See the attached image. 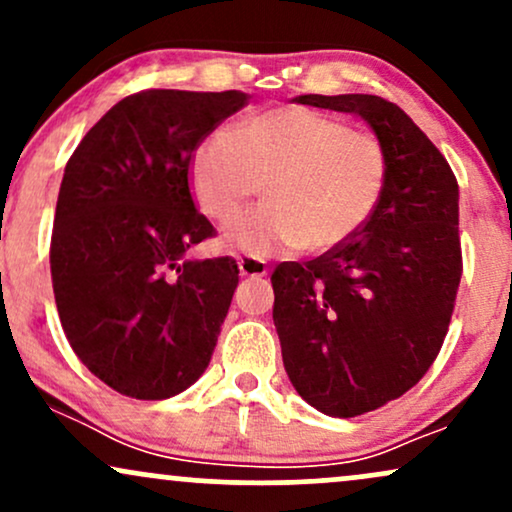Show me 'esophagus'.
I'll use <instances>...</instances> for the list:
<instances>
[{
  "label": "esophagus",
  "instance_id": "1",
  "mask_svg": "<svg viewBox=\"0 0 512 512\" xmlns=\"http://www.w3.org/2000/svg\"><path fill=\"white\" fill-rule=\"evenodd\" d=\"M238 269H240V276H250V279H255V276H267V264L250 255L240 257Z\"/></svg>",
  "mask_w": 512,
  "mask_h": 512
}]
</instances>
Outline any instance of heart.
Segmentation results:
<instances>
[{"label": "heart", "instance_id": "b5f03b06", "mask_svg": "<svg viewBox=\"0 0 512 512\" xmlns=\"http://www.w3.org/2000/svg\"><path fill=\"white\" fill-rule=\"evenodd\" d=\"M385 185L383 144L308 108L267 110L209 134L190 161L192 197L216 223L231 221L262 187L267 204L226 231V243L250 257L337 248L373 216Z\"/></svg>", "mask_w": 512, "mask_h": 512}]
</instances>
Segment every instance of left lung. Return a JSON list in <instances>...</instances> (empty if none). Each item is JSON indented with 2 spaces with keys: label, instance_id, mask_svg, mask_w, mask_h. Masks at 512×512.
<instances>
[{
  "label": "left lung",
  "instance_id": "obj_1",
  "mask_svg": "<svg viewBox=\"0 0 512 512\" xmlns=\"http://www.w3.org/2000/svg\"><path fill=\"white\" fill-rule=\"evenodd\" d=\"M293 101L358 115L387 154L383 199L354 236L272 274L291 385L322 414L351 419L402 397L436 361L462 276L460 190L399 105L368 93Z\"/></svg>",
  "mask_w": 512,
  "mask_h": 512
}]
</instances>
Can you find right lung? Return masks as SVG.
I'll return each mask as SVG.
<instances>
[{
  "instance_id": "add662e5",
  "label": "right lung",
  "mask_w": 512,
  "mask_h": 512,
  "mask_svg": "<svg viewBox=\"0 0 512 512\" xmlns=\"http://www.w3.org/2000/svg\"><path fill=\"white\" fill-rule=\"evenodd\" d=\"M248 93L151 88L122 98L64 168L50 245L57 313L74 354L134 399L197 383L238 286L231 257L192 260L214 236L190 195V161Z\"/></svg>"
}]
</instances>
